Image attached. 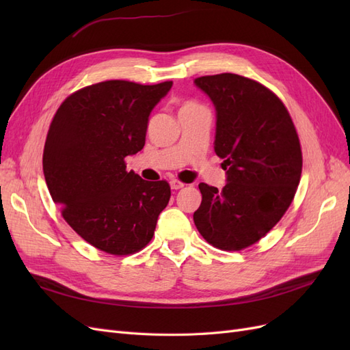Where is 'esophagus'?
I'll return each instance as SVG.
<instances>
[{"label":"esophagus","mask_w":350,"mask_h":350,"mask_svg":"<svg viewBox=\"0 0 350 350\" xmlns=\"http://www.w3.org/2000/svg\"><path fill=\"white\" fill-rule=\"evenodd\" d=\"M184 187H185V184L181 183V181H178V179H172V181H171V188L172 189H181Z\"/></svg>","instance_id":"1"}]
</instances>
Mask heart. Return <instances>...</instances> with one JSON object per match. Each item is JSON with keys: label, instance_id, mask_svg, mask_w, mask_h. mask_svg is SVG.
<instances>
[{"label": "heart", "instance_id": "1", "mask_svg": "<svg viewBox=\"0 0 350 350\" xmlns=\"http://www.w3.org/2000/svg\"><path fill=\"white\" fill-rule=\"evenodd\" d=\"M187 105H193V103H187Z\"/></svg>", "mask_w": 350, "mask_h": 350}]
</instances>
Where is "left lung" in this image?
Listing matches in <instances>:
<instances>
[{"label": "left lung", "mask_w": 350, "mask_h": 350, "mask_svg": "<svg viewBox=\"0 0 350 350\" xmlns=\"http://www.w3.org/2000/svg\"><path fill=\"white\" fill-rule=\"evenodd\" d=\"M216 109L215 152L225 159L221 191L198 185L194 224L208 243L239 251L258 242L291 206L302 152L283 102L256 80L224 72L194 80Z\"/></svg>", "instance_id": "left-lung-1"}]
</instances>
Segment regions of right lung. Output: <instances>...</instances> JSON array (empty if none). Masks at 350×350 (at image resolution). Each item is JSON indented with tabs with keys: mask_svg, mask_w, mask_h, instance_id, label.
<instances>
[{
	"mask_svg": "<svg viewBox=\"0 0 350 350\" xmlns=\"http://www.w3.org/2000/svg\"><path fill=\"white\" fill-rule=\"evenodd\" d=\"M171 88L96 83L70 94L52 118L42 159L49 194L94 248L129 256L153 238L171 187L129 172L124 159L144 147L150 112Z\"/></svg>",
	"mask_w": 350,
	"mask_h": 350,
	"instance_id": "1",
	"label": "right lung"
}]
</instances>
